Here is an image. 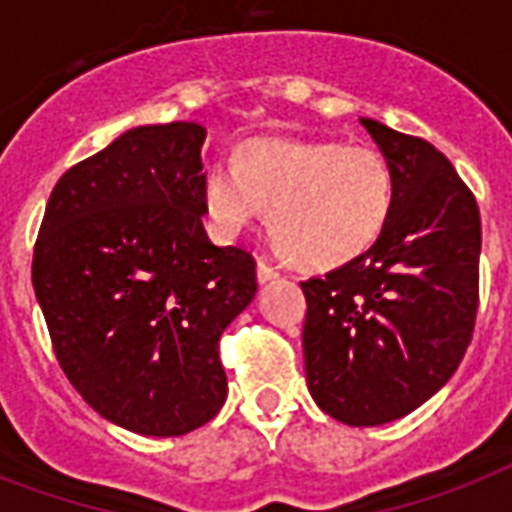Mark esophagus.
Listing matches in <instances>:
<instances>
[{
  "label": "esophagus",
  "mask_w": 512,
  "mask_h": 512,
  "mask_svg": "<svg viewBox=\"0 0 512 512\" xmlns=\"http://www.w3.org/2000/svg\"><path fill=\"white\" fill-rule=\"evenodd\" d=\"M276 276H279V271H276L271 263H265V260H257V281H260V284H265V281H273Z\"/></svg>",
  "instance_id": "obj_1"
}]
</instances>
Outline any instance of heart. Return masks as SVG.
<instances>
[{
    "mask_svg": "<svg viewBox=\"0 0 512 512\" xmlns=\"http://www.w3.org/2000/svg\"><path fill=\"white\" fill-rule=\"evenodd\" d=\"M393 199L396 180L385 156L335 140H247L233 164H215L201 183L217 233L233 236L268 209L273 244L308 271H332L366 255L388 228Z\"/></svg>",
    "mask_w": 512,
    "mask_h": 512,
    "instance_id": "obj_1",
    "label": "heart"
}]
</instances>
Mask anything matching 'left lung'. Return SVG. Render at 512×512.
I'll return each mask as SVG.
<instances>
[{"mask_svg": "<svg viewBox=\"0 0 512 512\" xmlns=\"http://www.w3.org/2000/svg\"><path fill=\"white\" fill-rule=\"evenodd\" d=\"M361 124L393 170V215L366 255L300 287L313 401L372 428L414 412L457 372L476 327L481 215L436 146Z\"/></svg>", "mask_w": 512, "mask_h": 512, "instance_id": "8db88e82", "label": "left lung"}]
</instances>
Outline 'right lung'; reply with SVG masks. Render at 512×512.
<instances>
[{"instance_id": "obj_1", "label": "right lung", "mask_w": 512, "mask_h": 512, "mask_svg": "<svg viewBox=\"0 0 512 512\" xmlns=\"http://www.w3.org/2000/svg\"><path fill=\"white\" fill-rule=\"evenodd\" d=\"M193 122L151 124L60 175L34 244L36 300L68 382L119 428L183 436L220 412V335L257 292L255 257L215 247Z\"/></svg>"}]
</instances>
